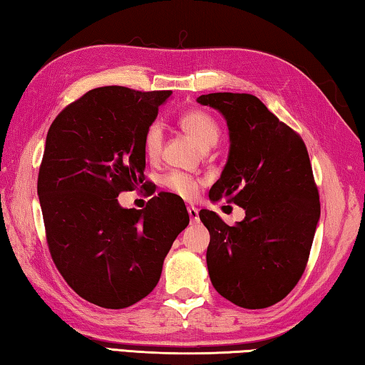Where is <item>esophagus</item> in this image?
Returning <instances> with one entry per match:
<instances>
[{
  "instance_id": "34e87169",
  "label": "esophagus",
  "mask_w": 365,
  "mask_h": 365,
  "mask_svg": "<svg viewBox=\"0 0 365 365\" xmlns=\"http://www.w3.org/2000/svg\"><path fill=\"white\" fill-rule=\"evenodd\" d=\"M188 215H190V222L191 223H197L200 222V212L195 207V205H190L188 207Z\"/></svg>"
}]
</instances>
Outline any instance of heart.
<instances>
[{
	"label": "heart",
	"instance_id": "heart-1",
	"mask_svg": "<svg viewBox=\"0 0 365 365\" xmlns=\"http://www.w3.org/2000/svg\"><path fill=\"white\" fill-rule=\"evenodd\" d=\"M178 125L191 135L200 145L202 150H209L217 145L218 138H220V128L214 118H212L207 111L202 110H188L178 116ZM143 153L147 160L156 161L161 155L163 148V129L161 125L155 123L145 130L143 135ZM164 187L168 188L170 193L183 197V200H193L197 196L200 191V180L183 172L172 170L163 178Z\"/></svg>",
	"mask_w": 365,
	"mask_h": 365
}]
</instances>
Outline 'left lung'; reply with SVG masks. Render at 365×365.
I'll list each match as a JSON object with an SVG mask.
<instances>
[{
    "label": "left lung",
    "mask_w": 365,
    "mask_h": 365,
    "mask_svg": "<svg viewBox=\"0 0 365 365\" xmlns=\"http://www.w3.org/2000/svg\"><path fill=\"white\" fill-rule=\"evenodd\" d=\"M197 103L220 111L230 130L228 160L210 201L228 200L246 210L233 227L215 212H200L210 235L212 286L241 308H268L300 281L319 222L308 150L255 96L215 92Z\"/></svg>",
    "instance_id": "8db88e82"
}]
</instances>
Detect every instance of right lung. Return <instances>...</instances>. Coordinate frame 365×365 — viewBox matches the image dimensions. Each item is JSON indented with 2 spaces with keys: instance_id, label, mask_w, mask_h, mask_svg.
<instances>
[{
  "instance_id": "obj_1",
  "label": "right lung",
  "mask_w": 365,
  "mask_h": 365,
  "mask_svg": "<svg viewBox=\"0 0 365 365\" xmlns=\"http://www.w3.org/2000/svg\"><path fill=\"white\" fill-rule=\"evenodd\" d=\"M170 94L92 89L58 113L46 137L38 197L51 257L68 286L97 307L121 309L147 297L190 223L177 195L161 191L142 210L118 202L145 180V130Z\"/></svg>"
}]
</instances>
